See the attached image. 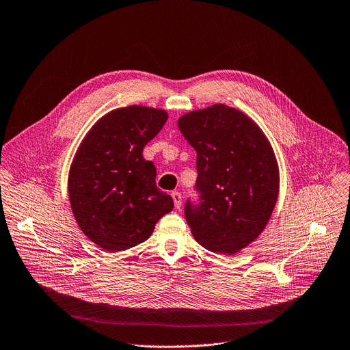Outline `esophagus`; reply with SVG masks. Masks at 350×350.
<instances>
[{
	"label": "esophagus",
	"mask_w": 350,
	"mask_h": 350,
	"mask_svg": "<svg viewBox=\"0 0 350 350\" xmlns=\"http://www.w3.org/2000/svg\"><path fill=\"white\" fill-rule=\"evenodd\" d=\"M172 198H173L174 206H176L177 209H180V208H181V204H183V196H181V193H180L178 191H173V192H172Z\"/></svg>",
	"instance_id": "esophagus-1"
}]
</instances>
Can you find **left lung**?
Returning <instances> with one entry per match:
<instances>
[{
    "label": "left lung",
    "mask_w": 350,
    "mask_h": 350,
    "mask_svg": "<svg viewBox=\"0 0 350 350\" xmlns=\"http://www.w3.org/2000/svg\"><path fill=\"white\" fill-rule=\"evenodd\" d=\"M178 129L196 151L199 202L185 204L193 238L211 252L234 255L265 230L278 196V166L263 131L223 104L189 112Z\"/></svg>",
    "instance_id": "obj_1"
}]
</instances>
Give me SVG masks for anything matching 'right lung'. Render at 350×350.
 Returning a JSON list of instances; mask_svg holds the SVG:
<instances>
[{"mask_svg": "<svg viewBox=\"0 0 350 350\" xmlns=\"http://www.w3.org/2000/svg\"><path fill=\"white\" fill-rule=\"evenodd\" d=\"M167 113L131 105L99 119L81 141L69 172V199L81 231L98 246L120 252L146 241L173 209L157 187V167L144 146L162 130Z\"/></svg>", "mask_w": 350, "mask_h": 350, "instance_id": "1", "label": "right lung"}]
</instances>
